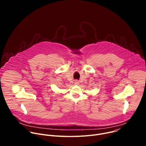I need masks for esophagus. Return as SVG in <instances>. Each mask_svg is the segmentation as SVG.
I'll list each match as a JSON object with an SVG mask.
<instances>
[{
	"mask_svg": "<svg viewBox=\"0 0 146 146\" xmlns=\"http://www.w3.org/2000/svg\"><path fill=\"white\" fill-rule=\"evenodd\" d=\"M74 84H76V85L79 84V81H78V80H76V81H74Z\"/></svg>",
	"mask_w": 146,
	"mask_h": 146,
	"instance_id": "esophagus-1",
	"label": "esophagus"
}]
</instances>
